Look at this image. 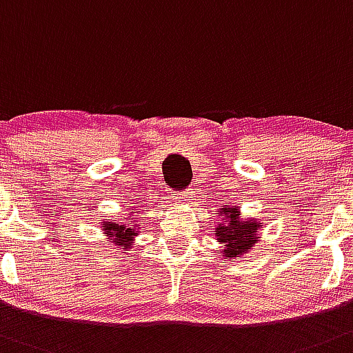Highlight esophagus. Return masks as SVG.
I'll list each match as a JSON object with an SVG mask.
<instances>
[{
    "label": "esophagus",
    "instance_id": "esophagus-1",
    "mask_svg": "<svg viewBox=\"0 0 353 353\" xmlns=\"http://www.w3.org/2000/svg\"><path fill=\"white\" fill-rule=\"evenodd\" d=\"M190 193L192 192H181V193H177L176 196H174V200H176V202H188L190 200Z\"/></svg>",
    "mask_w": 353,
    "mask_h": 353
}]
</instances>
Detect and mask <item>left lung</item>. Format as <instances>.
Masks as SVG:
<instances>
[{
    "label": "left lung",
    "instance_id": "left-lung-1",
    "mask_svg": "<svg viewBox=\"0 0 353 353\" xmlns=\"http://www.w3.org/2000/svg\"><path fill=\"white\" fill-rule=\"evenodd\" d=\"M221 212H225L230 220V223H220L216 228L218 241L225 246V256L232 259V256L241 255V253H246L250 246L256 241V228L262 227V225L255 223L253 220L241 223L237 220L239 214H237L236 208H221Z\"/></svg>",
    "mask_w": 353,
    "mask_h": 353
}]
</instances>
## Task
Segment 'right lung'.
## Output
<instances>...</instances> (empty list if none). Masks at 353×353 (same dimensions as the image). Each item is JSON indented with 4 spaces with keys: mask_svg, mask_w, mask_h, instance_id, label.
I'll return each instance as SVG.
<instances>
[{
    "mask_svg": "<svg viewBox=\"0 0 353 353\" xmlns=\"http://www.w3.org/2000/svg\"><path fill=\"white\" fill-rule=\"evenodd\" d=\"M105 232L116 244L128 246L130 239L135 236V227H130V223H109L105 225Z\"/></svg>",
    "mask_w": 353,
    "mask_h": 353,
    "instance_id": "1",
    "label": "right lung"
}]
</instances>
